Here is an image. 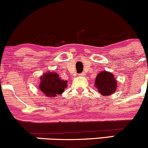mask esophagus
Listing matches in <instances>:
<instances>
[{
	"label": "esophagus",
	"instance_id": "esophagus-1",
	"mask_svg": "<svg viewBox=\"0 0 148 148\" xmlns=\"http://www.w3.org/2000/svg\"><path fill=\"white\" fill-rule=\"evenodd\" d=\"M85 74H84V73H82V74H79V76H82V77H83V76H84Z\"/></svg>",
	"mask_w": 148,
	"mask_h": 148
}]
</instances>
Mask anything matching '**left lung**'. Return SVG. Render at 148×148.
Listing matches in <instances>:
<instances>
[{
	"mask_svg": "<svg viewBox=\"0 0 148 148\" xmlns=\"http://www.w3.org/2000/svg\"><path fill=\"white\" fill-rule=\"evenodd\" d=\"M116 81L112 73L107 71H100L95 81V87L103 95H109L116 90Z\"/></svg>",
	"mask_w": 148,
	"mask_h": 148,
	"instance_id": "1",
	"label": "left lung"
}]
</instances>
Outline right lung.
Masks as SVG:
<instances>
[{"instance_id": "add662e5", "label": "right lung", "mask_w": 148, "mask_h": 148, "mask_svg": "<svg viewBox=\"0 0 148 148\" xmlns=\"http://www.w3.org/2000/svg\"><path fill=\"white\" fill-rule=\"evenodd\" d=\"M40 90L48 97H56L60 95L67 86V81L61 79L54 71L45 73L40 77Z\"/></svg>"}]
</instances>
